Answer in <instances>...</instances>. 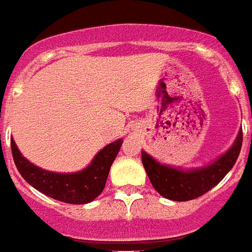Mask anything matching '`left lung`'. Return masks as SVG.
I'll return each mask as SVG.
<instances>
[{"instance_id":"8db88e82","label":"left lung","mask_w":252,"mask_h":252,"mask_svg":"<svg viewBox=\"0 0 252 252\" xmlns=\"http://www.w3.org/2000/svg\"><path fill=\"white\" fill-rule=\"evenodd\" d=\"M241 146L242 128L228 151L201 168L186 170L165 165L155 160L146 151H142V164L154 188L162 197L172 201H188L210 191L228 174L230 169L233 168L234 162L237 161Z\"/></svg>"}]
</instances>
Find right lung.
<instances>
[{"label": "right lung", "mask_w": 252, "mask_h": 252, "mask_svg": "<svg viewBox=\"0 0 252 252\" xmlns=\"http://www.w3.org/2000/svg\"><path fill=\"white\" fill-rule=\"evenodd\" d=\"M123 139L105 146L97 152L88 166L75 173H56L44 170L24 158L11 138V152L15 165L23 178L37 191L66 204H88L103 191L107 175L120 150Z\"/></svg>", "instance_id": "obj_1"}]
</instances>
